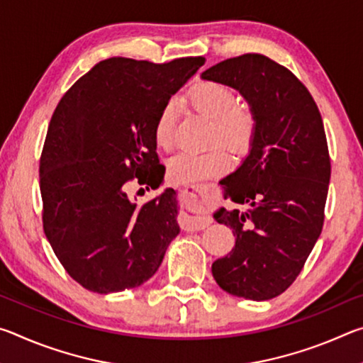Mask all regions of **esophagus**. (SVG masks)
Here are the masks:
<instances>
[{
    "label": "esophagus",
    "mask_w": 363,
    "mask_h": 363,
    "mask_svg": "<svg viewBox=\"0 0 363 363\" xmlns=\"http://www.w3.org/2000/svg\"><path fill=\"white\" fill-rule=\"evenodd\" d=\"M184 192L187 195H194L196 199L203 201V203H211L214 200V194L210 190V187H199V186H187L184 189ZM211 224V219L205 216V214H199V216H189L184 219L182 227L184 230L194 232V230H203L205 227Z\"/></svg>",
    "instance_id": "34e87169"
}]
</instances>
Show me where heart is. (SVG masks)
I'll return each mask as SVG.
<instances>
[{"label": "heart", "instance_id": "b5f03b06", "mask_svg": "<svg viewBox=\"0 0 363 363\" xmlns=\"http://www.w3.org/2000/svg\"><path fill=\"white\" fill-rule=\"evenodd\" d=\"M189 99L199 112L214 120L211 143L223 140L233 152L245 153L253 144L257 121L248 107L238 106L233 89L218 82H201L190 91ZM176 102L169 101L160 110L153 139L160 149L168 150L176 139ZM230 164V155L225 147L216 145L206 152L182 150L167 162V173L171 182H199L223 173Z\"/></svg>", "mask_w": 363, "mask_h": 363}]
</instances>
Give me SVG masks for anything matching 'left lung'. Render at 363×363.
Segmentation results:
<instances>
[{
  "label": "left lung",
  "instance_id": "obj_1",
  "mask_svg": "<svg viewBox=\"0 0 363 363\" xmlns=\"http://www.w3.org/2000/svg\"><path fill=\"white\" fill-rule=\"evenodd\" d=\"M201 78L237 89L257 121L248 157L220 181L243 210L214 213L237 238L213 277L233 296L272 299L296 280L323 227L331 164L322 116L306 86L262 54L223 60Z\"/></svg>",
  "mask_w": 363,
  "mask_h": 363
}]
</instances>
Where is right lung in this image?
Instances as JSON below:
<instances>
[{
  "instance_id": "right-lung-1",
  "label": "right lung",
  "mask_w": 363,
  "mask_h": 363,
  "mask_svg": "<svg viewBox=\"0 0 363 363\" xmlns=\"http://www.w3.org/2000/svg\"><path fill=\"white\" fill-rule=\"evenodd\" d=\"M203 64L205 57L101 60L54 110L40 158L43 229L86 290L107 294L143 285L179 233L174 189L140 206L126 192L131 182L147 190L162 184L153 126Z\"/></svg>"
}]
</instances>
